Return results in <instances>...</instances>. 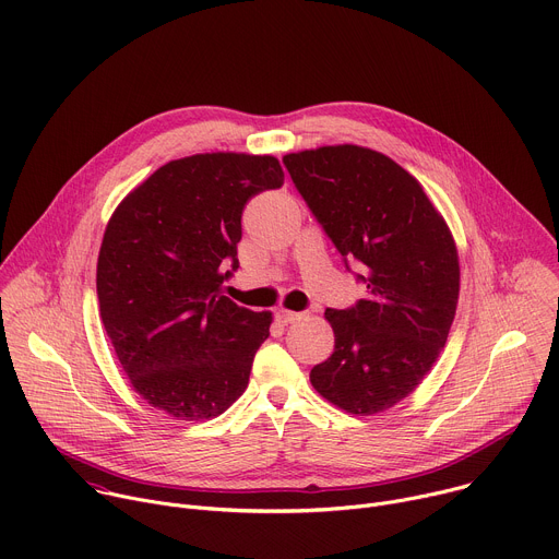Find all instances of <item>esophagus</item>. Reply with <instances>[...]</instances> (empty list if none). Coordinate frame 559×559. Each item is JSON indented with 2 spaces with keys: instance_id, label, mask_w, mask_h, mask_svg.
Instances as JSON below:
<instances>
[{
  "instance_id": "34e87169",
  "label": "esophagus",
  "mask_w": 559,
  "mask_h": 559,
  "mask_svg": "<svg viewBox=\"0 0 559 559\" xmlns=\"http://www.w3.org/2000/svg\"><path fill=\"white\" fill-rule=\"evenodd\" d=\"M300 318H302V313H298V311H289V309H278L276 311V321L281 325H292V323L300 321Z\"/></svg>"
}]
</instances>
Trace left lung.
<instances>
[{
  "mask_svg": "<svg viewBox=\"0 0 559 559\" xmlns=\"http://www.w3.org/2000/svg\"><path fill=\"white\" fill-rule=\"evenodd\" d=\"M283 164L367 298L328 309L334 354L309 373L347 414L371 416L407 397L436 365L460 294L453 236L423 186L360 145L292 152Z\"/></svg>",
  "mask_w": 559,
  "mask_h": 559,
  "instance_id": "left-lung-1",
  "label": "left lung"
}]
</instances>
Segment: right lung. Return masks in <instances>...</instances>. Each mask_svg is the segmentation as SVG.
Returning a JSON list of instances; mask_svg holds the SVG:
<instances>
[{"instance_id":"add662e5","label":"right lung","mask_w":559,"mask_h":559,"mask_svg":"<svg viewBox=\"0 0 559 559\" xmlns=\"http://www.w3.org/2000/svg\"><path fill=\"white\" fill-rule=\"evenodd\" d=\"M283 181L270 154H192L158 168L110 216L97 261L99 311L147 405L177 420H210L246 391L272 313L238 307L223 281L238 267L246 203Z\"/></svg>"}]
</instances>
